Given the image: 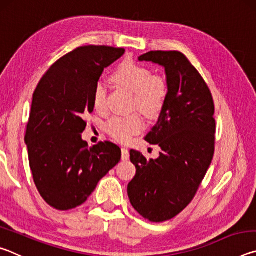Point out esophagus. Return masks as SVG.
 <instances>
[{
  "label": "esophagus",
  "instance_id": "1",
  "mask_svg": "<svg viewBox=\"0 0 256 256\" xmlns=\"http://www.w3.org/2000/svg\"><path fill=\"white\" fill-rule=\"evenodd\" d=\"M120 150H122V160H125V162H126V160H128V159H130V152H128V149H126V148H122Z\"/></svg>",
  "mask_w": 256,
  "mask_h": 256
}]
</instances>
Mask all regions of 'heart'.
Segmentation results:
<instances>
[{
	"instance_id": "b5f03b06",
	"label": "heart",
	"mask_w": 256,
	"mask_h": 256,
	"mask_svg": "<svg viewBox=\"0 0 256 256\" xmlns=\"http://www.w3.org/2000/svg\"><path fill=\"white\" fill-rule=\"evenodd\" d=\"M112 80L122 88L134 94V106L146 115H157L166 102L168 86L160 76H152L150 70L133 62L120 64L112 74ZM106 86L102 81L96 84L92 92V104L99 112L106 110ZM144 122L138 114L114 116L106 124V132L120 142H128L141 132Z\"/></svg>"
}]
</instances>
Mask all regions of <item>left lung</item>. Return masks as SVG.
<instances>
[{"label": "left lung", "instance_id": "8db88e82", "mask_svg": "<svg viewBox=\"0 0 256 256\" xmlns=\"http://www.w3.org/2000/svg\"><path fill=\"white\" fill-rule=\"evenodd\" d=\"M138 60L164 68L168 94L158 122L144 140L158 144L157 159L130 150L136 174L128 185L132 206L144 218L162 222L193 200L214 154L212 94L200 73L180 52L152 50Z\"/></svg>", "mask_w": 256, "mask_h": 256}]
</instances>
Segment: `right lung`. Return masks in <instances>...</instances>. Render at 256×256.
Masks as SVG:
<instances>
[{"label":"right lung","mask_w":256,"mask_h":256,"mask_svg":"<svg viewBox=\"0 0 256 256\" xmlns=\"http://www.w3.org/2000/svg\"><path fill=\"white\" fill-rule=\"evenodd\" d=\"M124 53L108 46L78 47L55 62L34 90L24 142L36 188L54 209L81 206L120 162V146L110 141L88 146L81 133L104 68Z\"/></svg>","instance_id":"obj_1"}]
</instances>
